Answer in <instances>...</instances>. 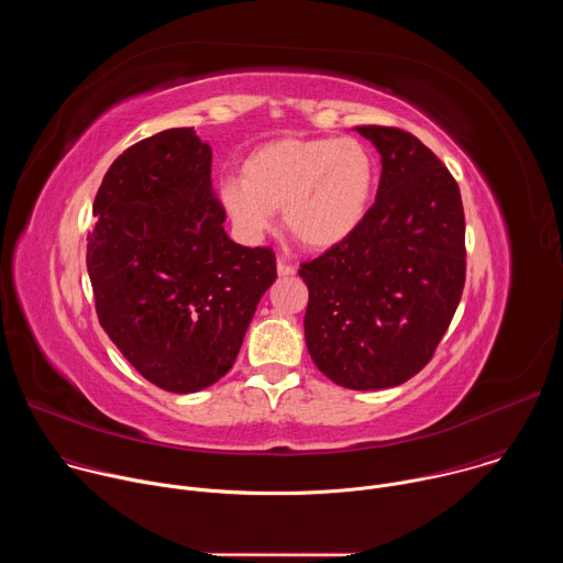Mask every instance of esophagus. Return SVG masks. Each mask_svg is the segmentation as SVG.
Segmentation results:
<instances>
[{
    "label": "esophagus",
    "instance_id": "esophagus-1",
    "mask_svg": "<svg viewBox=\"0 0 563 563\" xmlns=\"http://www.w3.org/2000/svg\"><path fill=\"white\" fill-rule=\"evenodd\" d=\"M278 276L280 278H289V276H296V267L285 263V261H278Z\"/></svg>",
    "mask_w": 563,
    "mask_h": 563
}]
</instances>
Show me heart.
<instances>
[{
    "label": "heart",
    "mask_w": 563,
    "mask_h": 563,
    "mask_svg": "<svg viewBox=\"0 0 563 563\" xmlns=\"http://www.w3.org/2000/svg\"><path fill=\"white\" fill-rule=\"evenodd\" d=\"M374 185V155L356 137H278L250 151L240 180H224L218 194L240 235H263L280 209L294 240L325 252L361 227Z\"/></svg>",
    "instance_id": "heart-1"
}]
</instances>
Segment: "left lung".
<instances>
[{"label":"left lung","mask_w":563,"mask_h":563,"mask_svg":"<svg viewBox=\"0 0 563 563\" xmlns=\"http://www.w3.org/2000/svg\"><path fill=\"white\" fill-rule=\"evenodd\" d=\"M380 153L374 205L345 243L300 265L305 343L336 385L406 383L434 356L465 285V216L441 159L396 126H356Z\"/></svg>","instance_id":"obj_1"}]
</instances>
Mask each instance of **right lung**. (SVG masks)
<instances>
[{
    "mask_svg": "<svg viewBox=\"0 0 563 563\" xmlns=\"http://www.w3.org/2000/svg\"><path fill=\"white\" fill-rule=\"evenodd\" d=\"M93 216L87 267L109 339L167 391L213 385L276 280V254L227 235L211 146L189 126L135 142L107 172Z\"/></svg>",
    "mask_w": 563,
    "mask_h": 563,
    "instance_id": "add662e5",
    "label": "right lung"
}]
</instances>
